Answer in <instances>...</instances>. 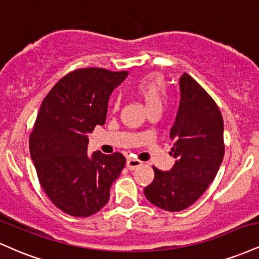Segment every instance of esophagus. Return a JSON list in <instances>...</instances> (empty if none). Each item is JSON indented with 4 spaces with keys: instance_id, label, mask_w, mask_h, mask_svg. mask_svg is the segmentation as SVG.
Segmentation results:
<instances>
[{
    "instance_id": "esophagus-1",
    "label": "esophagus",
    "mask_w": 259,
    "mask_h": 259,
    "mask_svg": "<svg viewBox=\"0 0 259 259\" xmlns=\"http://www.w3.org/2000/svg\"><path fill=\"white\" fill-rule=\"evenodd\" d=\"M141 165H142V162L139 159L127 158V160H126V167H127V169H130V170H134V169L141 167Z\"/></svg>"
}]
</instances>
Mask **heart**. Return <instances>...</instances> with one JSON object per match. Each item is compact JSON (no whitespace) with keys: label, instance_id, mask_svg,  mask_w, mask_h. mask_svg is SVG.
Listing matches in <instances>:
<instances>
[{"label":"heart","instance_id":"heart-1","mask_svg":"<svg viewBox=\"0 0 259 259\" xmlns=\"http://www.w3.org/2000/svg\"><path fill=\"white\" fill-rule=\"evenodd\" d=\"M134 92L144 101L148 111L162 108L167 97V86L159 73H150L140 78L134 84ZM119 107V100L114 102V108Z\"/></svg>","mask_w":259,"mask_h":259}]
</instances>
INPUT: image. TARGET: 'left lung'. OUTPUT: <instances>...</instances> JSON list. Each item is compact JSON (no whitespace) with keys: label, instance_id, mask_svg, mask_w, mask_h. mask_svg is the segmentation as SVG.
Segmentation results:
<instances>
[{"label":"left lung","instance_id":"8db88e82","mask_svg":"<svg viewBox=\"0 0 259 259\" xmlns=\"http://www.w3.org/2000/svg\"><path fill=\"white\" fill-rule=\"evenodd\" d=\"M180 102L170 130L175 164L169 171L153 167L154 179L145 196L154 206L179 212L194 204L214 180L224 157V123L214 100L184 73Z\"/></svg>","mask_w":259,"mask_h":259}]
</instances>
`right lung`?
Wrapping results in <instances>:
<instances>
[{
	"label": "right lung",
	"mask_w": 259,
	"mask_h": 259,
	"mask_svg": "<svg viewBox=\"0 0 259 259\" xmlns=\"http://www.w3.org/2000/svg\"><path fill=\"white\" fill-rule=\"evenodd\" d=\"M126 75L103 68L76 69L41 103L29 139L31 159L44 191L67 214L90 217L105 207L125 165L119 152L89 156L88 135L106 123L109 96Z\"/></svg>",
	"instance_id": "add662e5"
}]
</instances>
